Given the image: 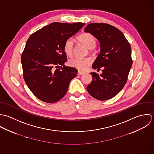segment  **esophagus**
Here are the masks:
<instances>
[{
    "label": "esophagus",
    "instance_id": "1",
    "mask_svg": "<svg viewBox=\"0 0 154 154\" xmlns=\"http://www.w3.org/2000/svg\"><path fill=\"white\" fill-rule=\"evenodd\" d=\"M84 73H85L84 72H82V71H78V75H81L83 74Z\"/></svg>",
    "mask_w": 154,
    "mask_h": 154
}]
</instances>
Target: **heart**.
Returning a JSON list of instances; mask_svg holds the SVG:
<instances>
[{"instance_id": "heart-1", "label": "heart", "mask_w": 154, "mask_h": 154, "mask_svg": "<svg viewBox=\"0 0 154 154\" xmlns=\"http://www.w3.org/2000/svg\"><path fill=\"white\" fill-rule=\"evenodd\" d=\"M78 41L86 46L88 49H92L96 46V40L95 37L89 32L83 33L79 35L77 38ZM63 50L64 53L68 57H71L73 53V42L71 38L67 39L63 44ZM91 58H74L68 61L69 66L75 68L80 71L85 70L92 63Z\"/></svg>"}]
</instances>
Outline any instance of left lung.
<instances>
[{
	"label": "left lung",
	"mask_w": 154,
	"mask_h": 154,
	"mask_svg": "<svg viewBox=\"0 0 154 154\" xmlns=\"http://www.w3.org/2000/svg\"><path fill=\"white\" fill-rule=\"evenodd\" d=\"M100 43V52L92 68L103 67L100 75L93 72L92 82L87 90L94 98L106 100L112 98L123 89L132 65L131 46L123 32L105 23H91L85 29Z\"/></svg>",
	"instance_id": "obj_1"
}]
</instances>
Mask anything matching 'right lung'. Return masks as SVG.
Returning a JSON list of instances; mask_svg holds the SVG:
<instances>
[{"label": "right lung", "mask_w": 154, "mask_h": 154, "mask_svg": "<svg viewBox=\"0 0 154 154\" xmlns=\"http://www.w3.org/2000/svg\"><path fill=\"white\" fill-rule=\"evenodd\" d=\"M85 25L53 23L28 38L21 55L23 77L40 100L47 103L60 100L67 92L71 80L77 75V69L64 65L66 55L63 47L65 41Z\"/></svg>", "instance_id": "1"}]
</instances>
